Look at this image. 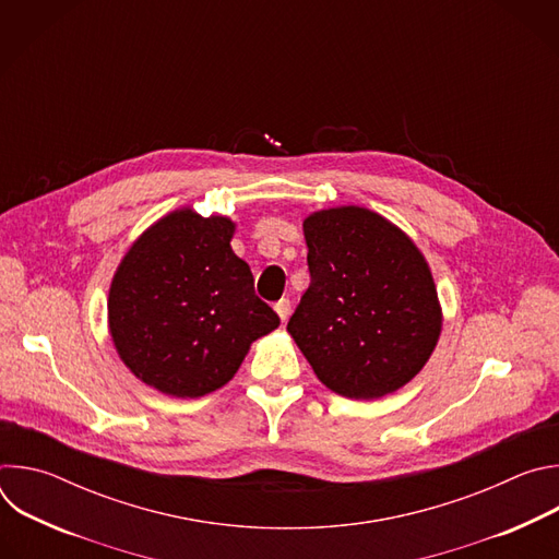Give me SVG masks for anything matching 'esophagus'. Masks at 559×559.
<instances>
[{
	"instance_id": "obj_1",
	"label": "esophagus",
	"mask_w": 559,
	"mask_h": 559,
	"mask_svg": "<svg viewBox=\"0 0 559 559\" xmlns=\"http://www.w3.org/2000/svg\"><path fill=\"white\" fill-rule=\"evenodd\" d=\"M274 309H276V313L281 316V321L285 323L287 318H289V311H292V302H289L287 298H281V300L274 305Z\"/></svg>"
}]
</instances>
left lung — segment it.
I'll return each instance as SVG.
<instances>
[{
    "label": "left lung",
    "mask_w": 559,
    "mask_h": 559,
    "mask_svg": "<svg viewBox=\"0 0 559 559\" xmlns=\"http://www.w3.org/2000/svg\"><path fill=\"white\" fill-rule=\"evenodd\" d=\"M309 287L287 332L332 391L369 401L407 384L442 328L427 261L395 225L365 207L302 223Z\"/></svg>",
    "instance_id": "8db88e82"
}]
</instances>
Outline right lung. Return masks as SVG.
Masks as SVG:
<instances>
[{"instance_id":"right-lung-1","label":"right lung","mask_w":559,"mask_h":559,"mask_svg":"<svg viewBox=\"0 0 559 559\" xmlns=\"http://www.w3.org/2000/svg\"><path fill=\"white\" fill-rule=\"evenodd\" d=\"M234 223L179 210L154 223L121 261L108 298L121 360L177 397L223 386L250 345L281 325L231 252Z\"/></svg>"}]
</instances>
